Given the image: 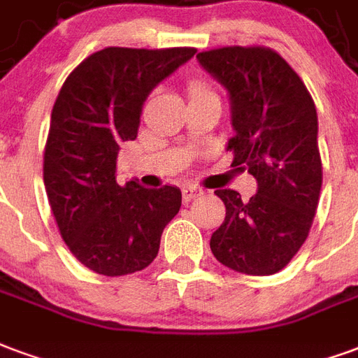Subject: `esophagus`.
Here are the masks:
<instances>
[{
  "label": "esophagus",
  "mask_w": 358,
  "mask_h": 358,
  "mask_svg": "<svg viewBox=\"0 0 358 358\" xmlns=\"http://www.w3.org/2000/svg\"><path fill=\"white\" fill-rule=\"evenodd\" d=\"M200 194H204V190L198 189V187H185V189H182V200H185V202H190V200H194V198H198Z\"/></svg>",
  "instance_id": "34e87169"
}]
</instances>
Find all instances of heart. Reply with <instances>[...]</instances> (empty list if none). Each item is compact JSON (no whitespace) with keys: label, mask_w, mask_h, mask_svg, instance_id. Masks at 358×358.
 I'll list each match as a JSON object with an SVG mask.
<instances>
[{"label":"heart","mask_w":358,"mask_h":358,"mask_svg":"<svg viewBox=\"0 0 358 358\" xmlns=\"http://www.w3.org/2000/svg\"><path fill=\"white\" fill-rule=\"evenodd\" d=\"M204 95H213V91L208 90L204 83H200V82L190 83V96H204Z\"/></svg>","instance_id":"1"}]
</instances>
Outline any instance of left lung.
Wrapping results in <instances>:
<instances>
[{
    "label": "left lung",
    "instance_id": "left-lung-1",
    "mask_svg": "<svg viewBox=\"0 0 358 358\" xmlns=\"http://www.w3.org/2000/svg\"><path fill=\"white\" fill-rule=\"evenodd\" d=\"M196 59L231 101L233 166L257 181L248 202L233 189L215 190L227 213L211 234V254L236 273L275 275L303 246L317 211V108L301 78L267 47H221Z\"/></svg>",
    "mask_w": 358,
    "mask_h": 358
}]
</instances>
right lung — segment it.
I'll use <instances>...</instances> for the list:
<instances>
[{
	"instance_id": "1",
	"label": "right lung",
	"mask_w": 358,
	"mask_h": 358,
	"mask_svg": "<svg viewBox=\"0 0 358 358\" xmlns=\"http://www.w3.org/2000/svg\"><path fill=\"white\" fill-rule=\"evenodd\" d=\"M194 53L192 47H106L66 78L55 101L43 182L62 240L93 273L122 276L148 267L181 208L173 185H118L116 162L120 145L137 139L150 91Z\"/></svg>"
}]
</instances>
